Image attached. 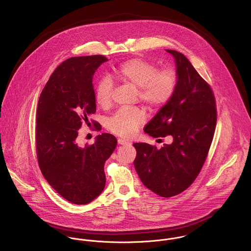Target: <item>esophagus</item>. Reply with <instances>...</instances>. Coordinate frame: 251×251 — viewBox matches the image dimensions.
<instances>
[{
  "instance_id": "34e87169",
  "label": "esophagus",
  "mask_w": 251,
  "mask_h": 251,
  "mask_svg": "<svg viewBox=\"0 0 251 251\" xmlns=\"http://www.w3.org/2000/svg\"><path fill=\"white\" fill-rule=\"evenodd\" d=\"M118 144L119 145H127L128 142H126V140H124V139H118Z\"/></svg>"
}]
</instances>
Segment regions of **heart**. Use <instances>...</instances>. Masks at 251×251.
I'll use <instances>...</instances> for the list:
<instances>
[{
  "instance_id": "heart-1",
  "label": "heart",
  "mask_w": 251,
  "mask_h": 251,
  "mask_svg": "<svg viewBox=\"0 0 251 251\" xmlns=\"http://www.w3.org/2000/svg\"><path fill=\"white\" fill-rule=\"evenodd\" d=\"M115 76L122 82L138 89L139 99L151 109L164 106L174 96L178 76L173 69L157 70V67L143 59L133 58L124 62L115 72ZM113 83L104 77L96 88V100L107 107L112 100ZM146 120L142 109H121L107 122V128L114 134L122 137L132 136Z\"/></svg>"
}]
</instances>
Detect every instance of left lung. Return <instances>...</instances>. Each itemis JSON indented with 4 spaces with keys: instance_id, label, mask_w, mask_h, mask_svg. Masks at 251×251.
<instances>
[{
    "instance_id": "left-lung-1",
    "label": "left lung",
    "mask_w": 251,
    "mask_h": 251,
    "mask_svg": "<svg viewBox=\"0 0 251 251\" xmlns=\"http://www.w3.org/2000/svg\"><path fill=\"white\" fill-rule=\"evenodd\" d=\"M166 51L175 59L177 89L144 131L153 138L171 136L173 142L160 149L147 143L133 146L135 170L144 185L161 197H172L189 187L204 165L215 134L216 108L211 87L187 58Z\"/></svg>"
}]
</instances>
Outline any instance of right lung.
I'll list each match as a JSON object with an SVG mask.
<instances>
[{
    "label": "right lung",
    "instance_id": "right-lung-1",
    "mask_svg": "<svg viewBox=\"0 0 251 251\" xmlns=\"http://www.w3.org/2000/svg\"><path fill=\"white\" fill-rule=\"evenodd\" d=\"M107 61L101 55L66 60L52 73L38 100L36 148L40 171L63 198L76 205L88 204L102 192L104 163L117 146L109 133L85 147L77 140L78 129L97 111L94 74Z\"/></svg>",
    "mask_w": 251,
    "mask_h": 251
}]
</instances>
